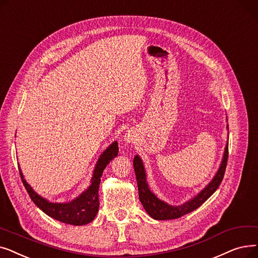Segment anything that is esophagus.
<instances>
[{
	"label": "esophagus",
	"instance_id": "obj_1",
	"mask_svg": "<svg viewBox=\"0 0 258 258\" xmlns=\"http://www.w3.org/2000/svg\"><path fill=\"white\" fill-rule=\"evenodd\" d=\"M134 134L132 133V132H127L126 134H125V137H124V141L126 142V143H132L133 141H134Z\"/></svg>",
	"mask_w": 258,
	"mask_h": 258
}]
</instances>
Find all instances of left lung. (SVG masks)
I'll return each instance as SVG.
<instances>
[{
	"label": "left lung",
	"mask_w": 258,
	"mask_h": 258,
	"mask_svg": "<svg viewBox=\"0 0 258 258\" xmlns=\"http://www.w3.org/2000/svg\"><path fill=\"white\" fill-rule=\"evenodd\" d=\"M228 121V119H227ZM227 129H229L227 124ZM228 161V141L225 146V151L220 162L217 172L213 176L212 180L208 185L201 190L198 194L183 204L174 206L169 205L168 203L159 200L157 196L151 191L148 181H147V174L143 159L139 154H137L133 158V167L136 171V176L139 187V196L140 201L144 207L146 212L148 213L153 219L156 220H166V219H175L181 217L182 215L188 214L195 209L201 207L210 196L217 190L220 182L224 178V174L226 171Z\"/></svg>",
	"instance_id": "left-lung-1"
}]
</instances>
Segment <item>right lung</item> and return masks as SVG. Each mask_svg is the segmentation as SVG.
I'll list each match as a JSON object with an SVG mask.
<instances>
[{"label": "right lung", "mask_w": 258, "mask_h": 258, "mask_svg": "<svg viewBox=\"0 0 258 258\" xmlns=\"http://www.w3.org/2000/svg\"><path fill=\"white\" fill-rule=\"evenodd\" d=\"M118 153L117 142L110 144L100 155L94 166L90 185L86 188L78 198L66 203H52L36 193L29 183L24 178L22 170L19 166L22 181L25 186L30 199L40 209L58 222L72 226H84L91 223L99 212V188L101 177L106 166L112 161Z\"/></svg>", "instance_id": "1"}]
</instances>
